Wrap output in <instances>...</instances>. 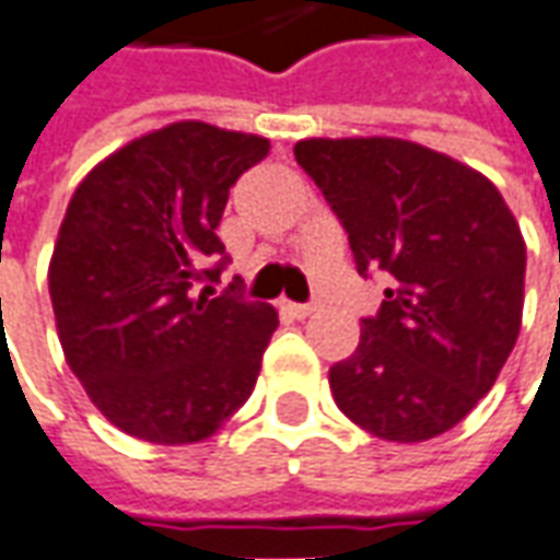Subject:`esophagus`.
Instances as JSON below:
<instances>
[{"instance_id": "1", "label": "esophagus", "mask_w": 560, "mask_h": 560, "mask_svg": "<svg viewBox=\"0 0 560 560\" xmlns=\"http://www.w3.org/2000/svg\"><path fill=\"white\" fill-rule=\"evenodd\" d=\"M284 310L291 312L294 318H306L315 312V303H284Z\"/></svg>"}]
</instances>
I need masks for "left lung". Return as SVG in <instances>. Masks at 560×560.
<instances>
[{"label": "left lung", "instance_id": "1", "mask_svg": "<svg viewBox=\"0 0 560 560\" xmlns=\"http://www.w3.org/2000/svg\"><path fill=\"white\" fill-rule=\"evenodd\" d=\"M294 155L343 223L359 276L392 279L359 349L330 368L337 408L386 441L454 429L521 330L527 248L500 189L398 137H312Z\"/></svg>", "mask_w": 560, "mask_h": 560}]
</instances>
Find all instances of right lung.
Wrapping results in <instances>:
<instances>
[{
    "instance_id": "add662e5",
    "label": "right lung",
    "mask_w": 560,
    "mask_h": 560,
    "mask_svg": "<svg viewBox=\"0 0 560 560\" xmlns=\"http://www.w3.org/2000/svg\"><path fill=\"white\" fill-rule=\"evenodd\" d=\"M266 152V137L174 121L72 192L48 266L57 337L94 408L135 439H208L254 392L279 312L211 284L230 186Z\"/></svg>"
}]
</instances>
